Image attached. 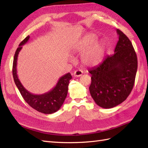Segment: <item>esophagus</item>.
Here are the masks:
<instances>
[{
	"instance_id": "obj_1",
	"label": "esophagus",
	"mask_w": 148,
	"mask_h": 148,
	"mask_svg": "<svg viewBox=\"0 0 148 148\" xmlns=\"http://www.w3.org/2000/svg\"><path fill=\"white\" fill-rule=\"evenodd\" d=\"M83 74V71L81 70H76L74 72V76L75 77H80Z\"/></svg>"
}]
</instances>
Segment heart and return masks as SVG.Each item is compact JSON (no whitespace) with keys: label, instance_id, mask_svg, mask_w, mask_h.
<instances>
[{"label":"heart","instance_id":"b5f03b06","mask_svg":"<svg viewBox=\"0 0 148 148\" xmlns=\"http://www.w3.org/2000/svg\"><path fill=\"white\" fill-rule=\"evenodd\" d=\"M95 34H89L77 41L73 48L77 52H83L81 62L88 66H95L100 64L104 57L106 43L102 40L97 39Z\"/></svg>","mask_w":148,"mask_h":148}]
</instances>
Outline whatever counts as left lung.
I'll return each instance as SVG.
<instances>
[{"mask_svg":"<svg viewBox=\"0 0 148 148\" xmlns=\"http://www.w3.org/2000/svg\"><path fill=\"white\" fill-rule=\"evenodd\" d=\"M116 32L119 40L114 54L88 71L92 74L91 96L97 105L105 109L114 108L127 99L134 87L137 69L132 44L121 30Z\"/></svg>","mask_w":148,"mask_h":148,"instance_id":"8db88e82","label":"left lung"}]
</instances>
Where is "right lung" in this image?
I'll list each match as a JSON object with an SVG mask.
<instances>
[{
    "label": "right lung",
    "mask_w": 148,
    "mask_h": 148,
    "mask_svg": "<svg viewBox=\"0 0 148 148\" xmlns=\"http://www.w3.org/2000/svg\"><path fill=\"white\" fill-rule=\"evenodd\" d=\"M29 38L30 36H28L22 40L15 52L12 65V75L14 83L21 96L30 106L44 114H52L59 110L64 103L67 95L69 81L72 79V76L69 72L64 75L60 77L58 83L51 90L41 95L31 93L25 88L19 80L17 75V60L19 53L22 49V46L28 42Z\"/></svg>",
    "instance_id": "obj_1"
}]
</instances>
